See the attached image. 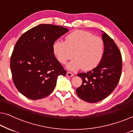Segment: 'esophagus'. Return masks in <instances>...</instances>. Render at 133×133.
Wrapping results in <instances>:
<instances>
[{
  "mask_svg": "<svg viewBox=\"0 0 133 133\" xmlns=\"http://www.w3.org/2000/svg\"><path fill=\"white\" fill-rule=\"evenodd\" d=\"M66 76H68V77H72V76H74V74H72V72H66Z\"/></svg>",
  "mask_w": 133,
  "mask_h": 133,
  "instance_id": "esophagus-1",
  "label": "esophagus"
}]
</instances>
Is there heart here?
Returning <instances> with one entry per match:
<instances>
[{"instance_id": "obj_1", "label": "heart", "mask_w": 133, "mask_h": 133, "mask_svg": "<svg viewBox=\"0 0 133 133\" xmlns=\"http://www.w3.org/2000/svg\"><path fill=\"white\" fill-rule=\"evenodd\" d=\"M52 51L57 59L65 63L72 57L74 59L66 65L69 70L77 71L83 68L90 71L95 68L102 59L105 43L101 37L90 32L76 30L65 37V41L56 40L52 44Z\"/></svg>"}]
</instances>
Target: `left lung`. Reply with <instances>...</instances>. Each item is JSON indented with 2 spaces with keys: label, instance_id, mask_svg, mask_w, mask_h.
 Listing matches in <instances>:
<instances>
[{
  "label": "left lung",
  "instance_id": "left-lung-1",
  "mask_svg": "<svg viewBox=\"0 0 133 133\" xmlns=\"http://www.w3.org/2000/svg\"><path fill=\"white\" fill-rule=\"evenodd\" d=\"M102 31L105 52L101 63L90 71L77 74L82 79V84L76 89V93L89 103L97 102L108 97L117 87L122 73L121 51L113 40Z\"/></svg>",
  "mask_w": 133,
  "mask_h": 133
}]
</instances>
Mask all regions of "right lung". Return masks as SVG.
Wrapping results in <instances>:
<instances>
[{"mask_svg": "<svg viewBox=\"0 0 133 133\" xmlns=\"http://www.w3.org/2000/svg\"><path fill=\"white\" fill-rule=\"evenodd\" d=\"M68 28L41 24L23 34L14 46L10 61L12 80L19 92L31 100L50 95L58 76L66 71L56 59L52 44Z\"/></svg>", "mask_w": 133, "mask_h": 133, "instance_id": "right-lung-1", "label": "right lung"}]
</instances>
